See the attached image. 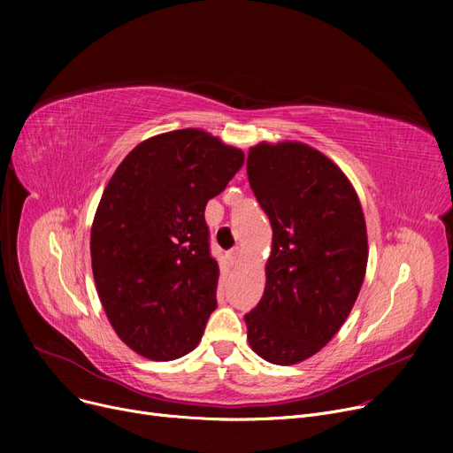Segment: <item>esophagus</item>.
<instances>
[{"mask_svg": "<svg viewBox=\"0 0 453 453\" xmlns=\"http://www.w3.org/2000/svg\"><path fill=\"white\" fill-rule=\"evenodd\" d=\"M229 263L234 268L242 263V250L241 248H234V250L229 251Z\"/></svg>", "mask_w": 453, "mask_h": 453, "instance_id": "34e87169", "label": "esophagus"}]
</instances>
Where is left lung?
Here are the masks:
<instances>
[{"instance_id":"8db88e82","label":"left lung","mask_w":453,"mask_h":453,"mask_svg":"<svg viewBox=\"0 0 453 453\" xmlns=\"http://www.w3.org/2000/svg\"><path fill=\"white\" fill-rule=\"evenodd\" d=\"M248 180L273 239L263 299L246 314L260 358L294 365L319 352L349 318L367 270V227L340 166L299 141L258 142Z\"/></svg>"}]
</instances>
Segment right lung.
<instances>
[{
	"instance_id": "obj_1",
	"label": "right lung",
	"mask_w": 453,
	"mask_h": 453,
	"mask_svg": "<svg viewBox=\"0 0 453 453\" xmlns=\"http://www.w3.org/2000/svg\"><path fill=\"white\" fill-rule=\"evenodd\" d=\"M244 152L200 128L149 137L110 178L91 224V270L104 312L134 352L171 362L193 350L217 308L219 265L205 205Z\"/></svg>"
}]
</instances>
